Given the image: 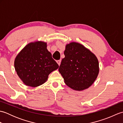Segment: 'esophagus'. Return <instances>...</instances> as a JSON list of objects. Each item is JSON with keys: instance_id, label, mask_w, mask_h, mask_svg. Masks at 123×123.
Segmentation results:
<instances>
[{"instance_id": "1", "label": "esophagus", "mask_w": 123, "mask_h": 123, "mask_svg": "<svg viewBox=\"0 0 123 123\" xmlns=\"http://www.w3.org/2000/svg\"><path fill=\"white\" fill-rule=\"evenodd\" d=\"M56 62L57 63V64H58L59 66H60V64H61V60H57Z\"/></svg>"}]
</instances>
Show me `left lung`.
<instances>
[{"label": "left lung", "mask_w": 123, "mask_h": 123, "mask_svg": "<svg viewBox=\"0 0 123 123\" xmlns=\"http://www.w3.org/2000/svg\"><path fill=\"white\" fill-rule=\"evenodd\" d=\"M59 71L64 82L72 89H87L99 74V63L95 55L79 43L67 44Z\"/></svg>", "instance_id": "obj_1"}]
</instances>
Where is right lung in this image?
<instances>
[{
	"label": "right lung",
	"mask_w": 123,
	"mask_h": 123,
	"mask_svg": "<svg viewBox=\"0 0 123 123\" xmlns=\"http://www.w3.org/2000/svg\"><path fill=\"white\" fill-rule=\"evenodd\" d=\"M46 47L43 42L29 43L16 57L15 70L26 85L35 87L43 84L49 74L59 68Z\"/></svg>",
	"instance_id": "add662e5"
}]
</instances>
